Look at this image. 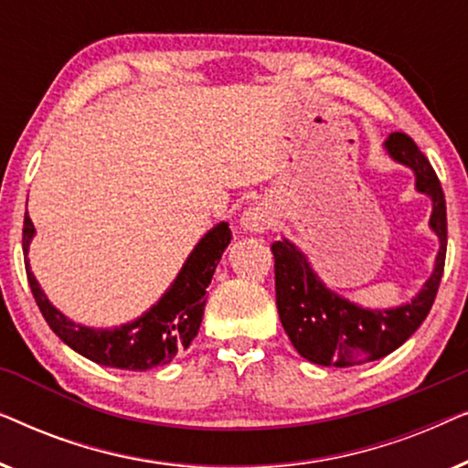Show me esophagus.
I'll list each match as a JSON object with an SVG mask.
<instances>
[{"mask_svg":"<svg viewBox=\"0 0 468 468\" xmlns=\"http://www.w3.org/2000/svg\"><path fill=\"white\" fill-rule=\"evenodd\" d=\"M272 223H274L272 208L264 202L253 204V207L242 210L240 215V228L245 229V232H253V234L266 232Z\"/></svg>","mask_w":468,"mask_h":468,"instance_id":"obj_1","label":"esophagus"}]
</instances>
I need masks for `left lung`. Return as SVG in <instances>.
I'll list each match as a JSON object with an SVG mask.
<instances>
[{
  "mask_svg": "<svg viewBox=\"0 0 468 468\" xmlns=\"http://www.w3.org/2000/svg\"><path fill=\"white\" fill-rule=\"evenodd\" d=\"M383 146L394 162L413 170L415 189L432 200L428 226L437 234L439 253L432 274L411 303L392 309H367L325 287L293 242L287 239L272 242L281 324L298 354L319 367H356L399 349L431 313L443 277L447 210L437 172L407 133H389Z\"/></svg>",
  "mask_w": 468,
  "mask_h": 468,
  "instance_id": "8db88e82",
  "label": "left lung"
}]
</instances>
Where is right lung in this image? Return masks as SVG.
<instances>
[{
	"instance_id": "1",
	"label": "right lung",
	"mask_w": 468,
	"mask_h": 468,
	"mask_svg": "<svg viewBox=\"0 0 468 468\" xmlns=\"http://www.w3.org/2000/svg\"><path fill=\"white\" fill-rule=\"evenodd\" d=\"M36 228L29 215L23 223V253L25 271L37 306L50 330L76 354L101 367L123 370H149L172 362L178 351L187 349L200 330L207 287L219 264L223 251L232 240V232L226 221L217 223L202 236L200 242L185 260L181 272L172 281L168 290L149 311L121 324L117 328H89L68 319L57 306L50 304L29 266V245Z\"/></svg>"
}]
</instances>
